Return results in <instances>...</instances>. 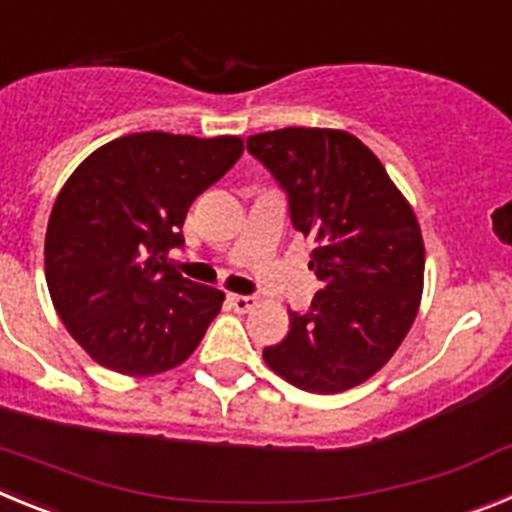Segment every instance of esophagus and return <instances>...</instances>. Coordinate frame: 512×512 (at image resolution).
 Segmentation results:
<instances>
[{
  "mask_svg": "<svg viewBox=\"0 0 512 512\" xmlns=\"http://www.w3.org/2000/svg\"><path fill=\"white\" fill-rule=\"evenodd\" d=\"M228 302H230V307H233V310H238V312H248L251 310V307H256V297L253 295H228Z\"/></svg>",
  "mask_w": 512,
  "mask_h": 512,
  "instance_id": "obj_1",
  "label": "esophagus"
}]
</instances>
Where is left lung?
<instances>
[{"label": "left lung", "instance_id": "obj_1", "mask_svg": "<svg viewBox=\"0 0 512 512\" xmlns=\"http://www.w3.org/2000/svg\"><path fill=\"white\" fill-rule=\"evenodd\" d=\"M246 151L274 176L289 220L315 248L323 282L266 364L305 392L333 395L379 372L408 336L423 292L418 220L379 158L343 130L284 128L251 135Z\"/></svg>", "mask_w": 512, "mask_h": 512}]
</instances>
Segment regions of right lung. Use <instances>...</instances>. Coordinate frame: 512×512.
<instances>
[{"label": "right lung", "instance_id": "right-lung-1", "mask_svg": "<svg viewBox=\"0 0 512 512\" xmlns=\"http://www.w3.org/2000/svg\"><path fill=\"white\" fill-rule=\"evenodd\" d=\"M235 135L133 133L71 174L45 233V279L63 325L97 364L148 377L200 346L225 295L182 277L169 251L207 187L241 158Z\"/></svg>", "mask_w": 512, "mask_h": 512}]
</instances>
